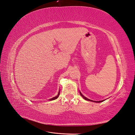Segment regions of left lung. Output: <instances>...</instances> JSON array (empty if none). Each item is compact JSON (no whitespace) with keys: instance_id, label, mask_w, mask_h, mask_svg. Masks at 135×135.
I'll list each match as a JSON object with an SVG mask.
<instances>
[{"instance_id":"obj_1","label":"left lung","mask_w":135,"mask_h":135,"mask_svg":"<svg viewBox=\"0 0 135 135\" xmlns=\"http://www.w3.org/2000/svg\"><path fill=\"white\" fill-rule=\"evenodd\" d=\"M80 95H81V97L84 99L85 100H88V101H91V102H97V103H100V102H103V100H101V101H94V100H90V99H88V98H86V97H85L80 92Z\"/></svg>"}]
</instances>
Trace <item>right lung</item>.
Returning a JSON list of instances; mask_svg holds the SVG:
<instances>
[{"mask_svg":"<svg viewBox=\"0 0 135 135\" xmlns=\"http://www.w3.org/2000/svg\"><path fill=\"white\" fill-rule=\"evenodd\" d=\"M59 92H60V91H59L58 94L57 96H56L55 97H54V98H51V99H49V100H53L56 99H57V98H58V97H59Z\"/></svg>","mask_w":135,"mask_h":135,"instance_id":"right-lung-1","label":"right lung"}]
</instances>
